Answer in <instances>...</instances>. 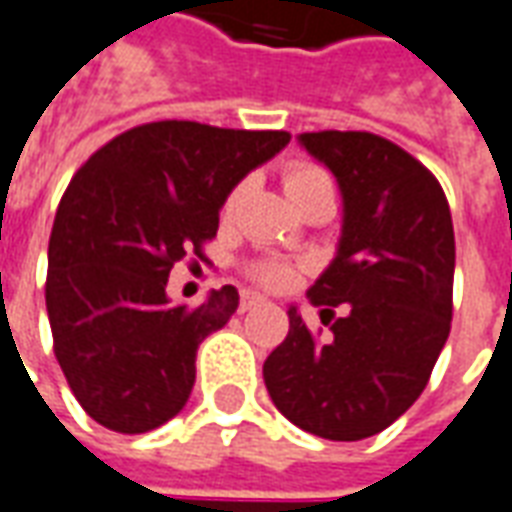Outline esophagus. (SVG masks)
I'll return each instance as SVG.
<instances>
[{"label":"esophagus","instance_id":"esophagus-1","mask_svg":"<svg viewBox=\"0 0 512 512\" xmlns=\"http://www.w3.org/2000/svg\"><path fill=\"white\" fill-rule=\"evenodd\" d=\"M262 303H264V297H262V295H256V292H242V300H239V308H242V311H250V308L262 306Z\"/></svg>","mask_w":512,"mask_h":512}]
</instances>
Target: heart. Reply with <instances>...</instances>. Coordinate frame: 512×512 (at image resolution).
<instances>
[{"instance_id": "1", "label": "heart", "mask_w": 512, "mask_h": 512, "mask_svg": "<svg viewBox=\"0 0 512 512\" xmlns=\"http://www.w3.org/2000/svg\"><path fill=\"white\" fill-rule=\"evenodd\" d=\"M286 192H289V198H292V204H297L300 198H306L308 192L314 190H333L331 184V176L325 173L322 168L317 165H292V168L286 170ZM242 184H239L237 190L231 192L226 198V215L228 212H234L239 204V198H242ZM253 275L267 286H286L292 281V267H286V264H275V262H267V264H259Z\"/></svg>"}]
</instances>
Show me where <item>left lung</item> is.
<instances>
[{
    "label": "left lung",
    "mask_w": 512,
    "mask_h": 512,
    "mask_svg": "<svg viewBox=\"0 0 512 512\" xmlns=\"http://www.w3.org/2000/svg\"><path fill=\"white\" fill-rule=\"evenodd\" d=\"M297 143L342 192V237L308 289L322 308L347 306L331 339L311 336L297 306L264 361L275 408L300 430L361 441L419 400L452 322L455 231L447 195L419 159L369 132H306Z\"/></svg>",
    "instance_id": "obj_1"
}]
</instances>
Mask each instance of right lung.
I'll return each instance as SVG.
<instances>
[{"instance_id":"1","label":"right lung","mask_w":512,"mask_h":512,"mask_svg":"<svg viewBox=\"0 0 512 512\" xmlns=\"http://www.w3.org/2000/svg\"><path fill=\"white\" fill-rule=\"evenodd\" d=\"M289 132L157 121L118 134L76 170L54 215L46 311L54 355L90 419L148 433L190 400L195 353L237 311L234 286L173 306V264L204 259L220 209Z\"/></svg>"}]
</instances>
